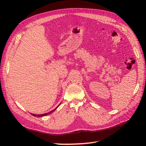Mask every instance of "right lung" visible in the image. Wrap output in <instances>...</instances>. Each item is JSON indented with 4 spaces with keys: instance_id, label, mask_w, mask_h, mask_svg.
<instances>
[{
    "instance_id": "add662e5",
    "label": "right lung",
    "mask_w": 146,
    "mask_h": 146,
    "mask_svg": "<svg viewBox=\"0 0 146 146\" xmlns=\"http://www.w3.org/2000/svg\"><path fill=\"white\" fill-rule=\"evenodd\" d=\"M59 105L56 108H54V109L53 110H52V111H49V112H48V113H44V114H38V115H37V114H33V113H32V115L33 116H35V117H43V116H45V115H48V114H50L51 113H52L53 112V111L56 109V108L59 107Z\"/></svg>"
}]
</instances>
